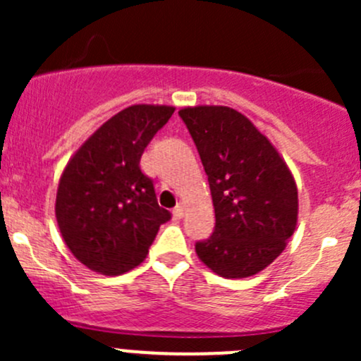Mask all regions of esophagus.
Instances as JSON below:
<instances>
[{"label":"esophagus","mask_w":361,"mask_h":361,"mask_svg":"<svg viewBox=\"0 0 361 361\" xmlns=\"http://www.w3.org/2000/svg\"><path fill=\"white\" fill-rule=\"evenodd\" d=\"M183 214H185V206L180 202V204H178V206L173 209L174 220H181V218H183Z\"/></svg>","instance_id":"esophagus-1"}]
</instances>
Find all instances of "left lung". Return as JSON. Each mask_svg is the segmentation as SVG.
<instances>
[{
	"label": "left lung",
	"mask_w": 361,
	"mask_h": 361,
	"mask_svg": "<svg viewBox=\"0 0 361 361\" xmlns=\"http://www.w3.org/2000/svg\"><path fill=\"white\" fill-rule=\"evenodd\" d=\"M209 181L214 232L195 253L214 274L241 279L271 265L297 227L292 171L267 136L228 106L181 108Z\"/></svg>",
	"instance_id": "8db88e82"
}]
</instances>
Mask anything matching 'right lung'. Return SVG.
Masks as SVG:
<instances>
[{
	"mask_svg": "<svg viewBox=\"0 0 361 361\" xmlns=\"http://www.w3.org/2000/svg\"><path fill=\"white\" fill-rule=\"evenodd\" d=\"M173 113L166 104H133L106 120L64 167L57 225L69 251L90 271L118 276L137 267L171 218L140 160Z\"/></svg>",
	"mask_w": 361,
	"mask_h": 361,
	"instance_id": "obj_1",
	"label": "right lung"
}]
</instances>
